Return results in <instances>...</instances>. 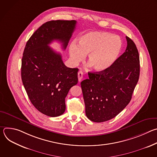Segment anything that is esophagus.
<instances>
[{
	"label": "esophagus",
	"instance_id": "1",
	"mask_svg": "<svg viewBox=\"0 0 157 157\" xmlns=\"http://www.w3.org/2000/svg\"><path fill=\"white\" fill-rule=\"evenodd\" d=\"M78 80L79 81H81L82 79V77H83V73L80 71L78 72Z\"/></svg>",
	"mask_w": 157,
	"mask_h": 157
}]
</instances>
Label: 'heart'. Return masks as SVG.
<instances>
[{
  "instance_id": "1",
  "label": "heart",
  "mask_w": 157,
  "mask_h": 157,
  "mask_svg": "<svg viewBox=\"0 0 157 157\" xmlns=\"http://www.w3.org/2000/svg\"><path fill=\"white\" fill-rule=\"evenodd\" d=\"M122 47L121 38L110 33L92 32L79 39V46L73 42L69 52L74 64L82 61L87 55V63L96 71H104L113 66L117 59Z\"/></svg>"
}]
</instances>
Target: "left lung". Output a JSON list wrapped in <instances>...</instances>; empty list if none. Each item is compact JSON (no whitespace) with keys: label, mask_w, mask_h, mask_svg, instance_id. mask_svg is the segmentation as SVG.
Masks as SVG:
<instances>
[{"label":"left lung","mask_w":157,"mask_h":157,"mask_svg":"<svg viewBox=\"0 0 157 157\" xmlns=\"http://www.w3.org/2000/svg\"><path fill=\"white\" fill-rule=\"evenodd\" d=\"M125 52L109 69L88 73L81 82L86 115L93 122L115 117L130 102L140 75V59L134 42L126 36Z\"/></svg>","instance_id":"left-lung-1"}]
</instances>
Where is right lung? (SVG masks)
Returning a JSON list of instances; mask_svg holds the SVG:
<instances>
[{"instance_id": "add662e5", "label": "right lung", "mask_w": 157, "mask_h": 157, "mask_svg": "<svg viewBox=\"0 0 157 157\" xmlns=\"http://www.w3.org/2000/svg\"><path fill=\"white\" fill-rule=\"evenodd\" d=\"M76 25V20L43 24L27 42L22 56L21 76L27 95L34 107L49 117L64 113L65 98L78 82V69L66 66L60 53L49 44L56 40L65 50Z\"/></svg>"}]
</instances>
